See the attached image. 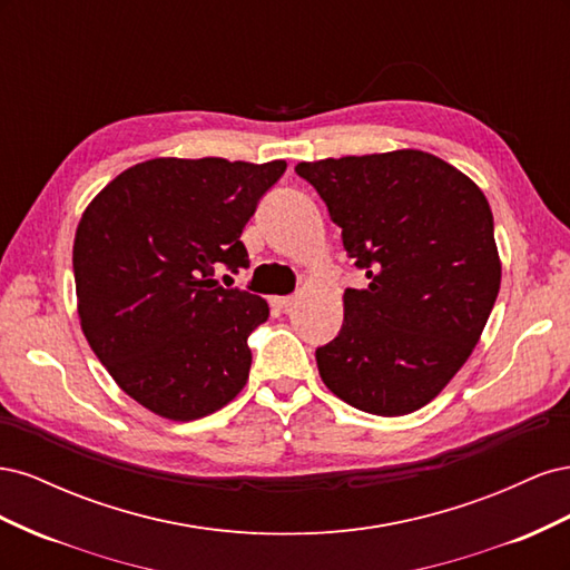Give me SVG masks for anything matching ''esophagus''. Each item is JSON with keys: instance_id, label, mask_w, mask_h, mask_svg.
Wrapping results in <instances>:
<instances>
[{"instance_id": "obj_1", "label": "esophagus", "mask_w": 570, "mask_h": 570, "mask_svg": "<svg viewBox=\"0 0 570 570\" xmlns=\"http://www.w3.org/2000/svg\"><path fill=\"white\" fill-rule=\"evenodd\" d=\"M295 304V297H271V306L278 308V312H287V308Z\"/></svg>"}]
</instances>
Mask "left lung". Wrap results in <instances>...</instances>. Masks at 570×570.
Segmentation results:
<instances>
[{
  "instance_id": "obj_1",
  "label": "left lung",
  "mask_w": 570,
  "mask_h": 570,
  "mask_svg": "<svg viewBox=\"0 0 570 570\" xmlns=\"http://www.w3.org/2000/svg\"><path fill=\"white\" fill-rule=\"evenodd\" d=\"M342 245L366 271L344 289L340 335L316 350L321 381L375 416L419 411L478 344L502 283L482 189L421 149L297 164Z\"/></svg>"
}]
</instances>
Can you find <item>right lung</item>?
I'll list each match as a JSON object with an SVG mask.
<instances>
[{
    "instance_id": "1",
    "label": "right lung",
    "mask_w": 570,
    "mask_h": 570,
    "mask_svg": "<svg viewBox=\"0 0 570 570\" xmlns=\"http://www.w3.org/2000/svg\"><path fill=\"white\" fill-rule=\"evenodd\" d=\"M285 161L149 159L82 212L73 273L78 318L116 385L168 421H197L247 385V337L268 304L214 278L249 258L239 235Z\"/></svg>"
}]
</instances>
